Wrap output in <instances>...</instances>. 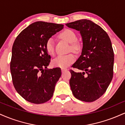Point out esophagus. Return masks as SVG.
Listing matches in <instances>:
<instances>
[{"mask_svg": "<svg viewBox=\"0 0 125 125\" xmlns=\"http://www.w3.org/2000/svg\"><path fill=\"white\" fill-rule=\"evenodd\" d=\"M67 71L66 69H62V72H64V71Z\"/></svg>", "mask_w": 125, "mask_h": 125, "instance_id": "obj_1", "label": "esophagus"}]
</instances>
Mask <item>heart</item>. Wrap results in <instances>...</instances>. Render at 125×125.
<instances>
[{"instance_id":"b5f03b06","label":"heart","mask_w":125,"mask_h":125,"mask_svg":"<svg viewBox=\"0 0 125 125\" xmlns=\"http://www.w3.org/2000/svg\"><path fill=\"white\" fill-rule=\"evenodd\" d=\"M60 36L67 42L72 44L71 48L72 51L77 52L80 50V46L76 43L77 41V36L74 31L69 29H66L60 34ZM46 51L51 55H53L54 53V42L52 38H50L46 41L45 44ZM75 56L73 54H69L67 55H59L54 58L52 61V65L54 67H61L65 69L73 63L75 61Z\"/></svg>"}]
</instances>
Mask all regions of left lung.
Here are the masks:
<instances>
[{
    "label": "left lung",
    "instance_id": "1",
    "mask_svg": "<svg viewBox=\"0 0 125 125\" xmlns=\"http://www.w3.org/2000/svg\"><path fill=\"white\" fill-rule=\"evenodd\" d=\"M66 25L79 31L83 41L81 55L72 65L83 72L71 70V90L77 99L92 102L105 93L112 80L114 53L111 41L101 27L89 20Z\"/></svg>",
    "mask_w": 125,
    "mask_h": 125
}]
</instances>
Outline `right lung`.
I'll use <instances>...</instances> for the list:
<instances>
[{
	"label": "right lung",
	"mask_w": 125,
	"mask_h": 125,
	"mask_svg": "<svg viewBox=\"0 0 125 125\" xmlns=\"http://www.w3.org/2000/svg\"><path fill=\"white\" fill-rule=\"evenodd\" d=\"M63 25L44 21L31 23L19 33L12 47L10 72L16 90L31 103L41 104L52 97L61 76L59 67L48 69L46 41Z\"/></svg>",
	"instance_id": "right-lung-1"
}]
</instances>
